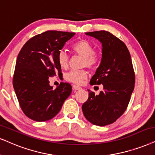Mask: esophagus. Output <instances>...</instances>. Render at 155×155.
I'll use <instances>...</instances> for the list:
<instances>
[{
    "mask_svg": "<svg viewBox=\"0 0 155 155\" xmlns=\"http://www.w3.org/2000/svg\"><path fill=\"white\" fill-rule=\"evenodd\" d=\"M73 89L74 90H80V89H81V87H79V86H77V85H74L73 86Z\"/></svg>",
    "mask_w": 155,
    "mask_h": 155,
    "instance_id": "esophagus-1",
    "label": "esophagus"
}]
</instances>
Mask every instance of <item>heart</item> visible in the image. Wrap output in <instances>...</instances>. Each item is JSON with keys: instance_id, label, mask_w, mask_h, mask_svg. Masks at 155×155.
<instances>
[{"instance_id": "b5f03b06", "label": "heart", "mask_w": 155, "mask_h": 155, "mask_svg": "<svg viewBox=\"0 0 155 155\" xmlns=\"http://www.w3.org/2000/svg\"><path fill=\"white\" fill-rule=\"evenodd\" d=\"M72 50L76 54L84 57L82 66L84 67L94 68L97 67L100 62V56L94 52V47L89 41L81 39L72 45ZM57 62L61 68L65 69L68 66V56L61 51L57 56ZM87 77V72L84 70H72L64 75V79L71 83L79 84Z\"/></svg>"}]
</instances>
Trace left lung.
Returning a JSON list of instances; mask_svg holds the SVG:
<instances>
[{"label": "left lung", "mask_w": 155, "mask_h": 155, "mask_svg": "<svg viewBox=\"0 0 155 155\" xmlns=\"http://www.w3.org/2000/svg\"><path fill=\"white\" fill-rule=\"evenodd\" d=\"M102 44L100 65L92 76L91 85L102 84L99 95L88 90L89 98L82 105L84 117L91 124L106 126L114 122L126 110L134 88L132 58L123 41L106 31L86 33Z\"/></svg>", "instance_id": "8db88e82"}]
</instances>
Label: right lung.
Masks as SVG:
<instances>
[{
    "instance_id": "add662e5",
    "label": "right lung",
    "mask_w": 155,
    "mask_h": 155,
    "mask_svg": "<svg viewBox=\"0 0 155 155\" xmlns=\"http://www.w3.org/2000/svg\"><path fill=\"white\" fill-rule=\"evenodd\" d=\"M75 33L48 31L31 38L18 55L13 84L19 104L28 118L45 121L54 118L71 93L68 83L56 89L49 77L62 74L57 56Z\"/></svg>"
}]
</instances>
